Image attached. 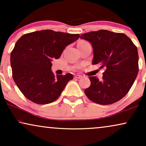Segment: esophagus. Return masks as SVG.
Segmentation results:
<instances>
[{"label": "esophagus", "mask_w": 146, "mask_h": 146, "mask_svg": "<svg viewBox=\"0 0 146 146\" xmlns=\"http://www.w3.org/2000/svg\"><path fill=\"white\" fill-rule=\"evenodd\" d=\"M75 78H77V79H80V78H82V76H81V75H76L75 76Z\"/></svg>", "instance_id": "34e87169"}]
</instances>
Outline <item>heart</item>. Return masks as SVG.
Returning <instances> with one entry per match:
<instances>
[{
    "mask_svg": "<svg viewBox=\"0 0 146 146\" xmlns=\"http://www.w3.org/2000/svg\"><path fill=\"white\" fill-rule=\"evenodd\" d=\"M84 42V41H81V42Z\"/></svg>",
    "mask_w": 146,
    "mask_h": 146,
    "instance_id": "heart-1",
    "label": "heart"
}]
</instances>
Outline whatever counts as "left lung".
I'll list each match as a JSON object with an SVG mask.
<instances>
[{"instance_id":"8db88e82","label":"left lung","mask_w":146,"mask_h":146,"mask_svg":"<svg viewBox=\"0 0 146 146\" xmlns=\"http://www.w3.org/2000/svg\"><path fill=\"white\" fill-rule=\"evenodd\" d=\"M93 47L92 64L104 68L102 80L90 77L86 96L94 102L109 105L120 100L132 86L139 71L137 47L125 34L100 30L82 35Z\"/></svg>"}]
</instances>
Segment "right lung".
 Masks as SVG:
<instances>
[{
  "label": "right lung",
  "instance_id": "right-lung-1",
  "mask_svg": "<svg viewBox=\"0 0 146 146\" xmlns=\"http://www.w3.org/2000/svg\"><path fill=\"white\" fill-rule=\"evenodd\" d=\"M79 37L78 34L42 30L18 40L11 54V65L14 81L27 99L46 104L58 98L73 75L55 76L51 61L59 58L65 48Z\"/></svg>",
  "mask_w": 146,
  "mask_h": 146
}]
</instances>
